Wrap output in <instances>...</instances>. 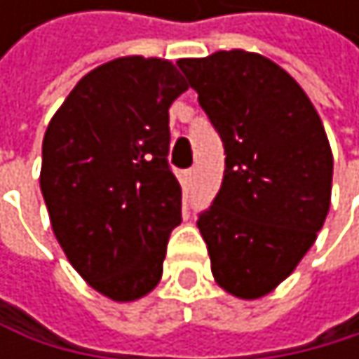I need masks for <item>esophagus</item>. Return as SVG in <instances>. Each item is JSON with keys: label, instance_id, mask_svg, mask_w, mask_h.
Here are the masks:
<instances>
[{"label": "esophagus", "instance_id": "1", "mask_svg": "<svg viewBox=\"0 0 359 359\" xmlns=\"http://www.w3.org/2000/svg\"><path fill=\"white\" fill-rule=\"evenodd\" d=\"M194 178H196V170H187L185 172V185H191Z\"/></svg>", "mask_w": 359, "mask_h": 359}]
</instances>
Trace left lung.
<instances>
[{
    "label": "left lung",
    "mask_w": 359,
    "mask_h": 359,
    "mask_svg": "<svg viewBox=\"0 0 359 359\" xmlns=\"http://www.w3.org/2000/svg\"><path fill=\"white\" fill-rule=\"evenodd\" d=\"M217 129L226 170L198 219L226 293L260 299L295 271L332 200L334 157L302 86L269 57L232 49L176 62Z\"/></svg>",
    "instance_id": "1"
}]
</instances>
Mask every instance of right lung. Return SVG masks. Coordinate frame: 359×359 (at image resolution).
I'll use <instances>...</instances> for the list:
<instances>
[{"instance_id":"obj_1","label":"right lung","mask_w":359,"mask_h":359,"mask_svg":"<svg viewBox=\"0 0 359 359\" xmlns=\"http://www.w3.org/2000/svg\"><path fill=\"white\" fill-rule=\"evenodd\" d=\"M189 86L170 60L127 55L83 75L43 140V191L68 263L101 295L159 284L181 185L168 165L170 105Z\"/></svg>"}]
</instances>
